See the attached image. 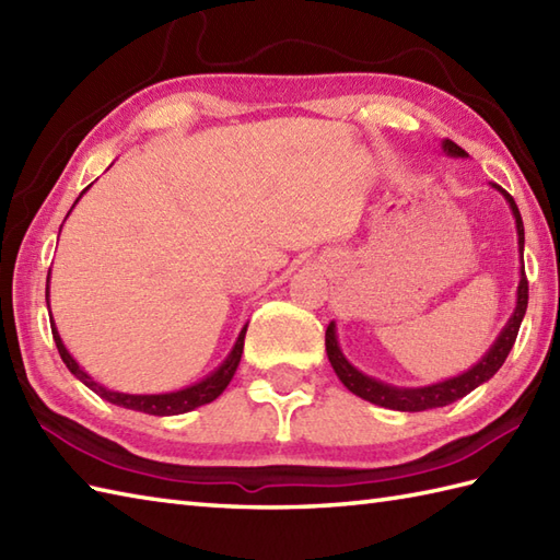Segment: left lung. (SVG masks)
<instances>
[{
	"label": "left lung",
	"mask_w": 560,
	"mask_h": 560,
	"mask_svg": "<svg viewBox=\"0 0 560 560\" xmlns=\"http://www.w3.org/2000/svg\"><path fill=\"white\" fill-rule=\"evenodd\" d=\"M443 149L450 153V156H467V151L457 147L452 139L443 141ZM498 189L505 195V199L510 201V209H513V213H515L520 253H522V249H525V225H522L520 209L515 205V199L510 197L503 187H498ZM527 301H529V281L525 277V267H522V279L517 287V307H515L513 317H510V323L505 325V329L501 331V337L495 339L493 349L486 353L483 359L471 368V371H467L459 377L445 380V383H438L431 387H419V389H399V387H389V385L377 383V380L363 375L361 371H355V368L347 359H343V353L339 351V343H337L335 325L331 323L325 331V347H327L329 363H331V368H335V373L339 375L341 383L347 385V389H351L355 397L377 404V407L397 409V411H425V409L445 407V404L457 401L464 395H469L471 389H477L481 383H486V380L493 377L498 373V368L505 363L508 353H510V349H513V343L517 339L522 317H525V311H527Z\"/></svg>",
	"instance_id": "obj_1"
}]
</instances>
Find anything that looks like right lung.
I'll return each mask as SVG.
<instances>
[{
	"label": "right lung",
	"instance_id": "obj_1",
	"mask_svg": "<svg viewBox=\"0 0 560 560\" xmlns=\"http://www.w3.org/2000/svg\"><path fill=\"white\" fill-rule=\"evenodd\" d=\"M47 281H50V277H47ZM50 327H52V339L57 343V351H59V355H62V361L71 371V375H77L83 385L91 387L98 397L108 399L110 404H117V407H125V409H132V411H144V413H151V416L185 413V411H192V409L201 407V404H209V401L217 399L221 392L229 387V383L235 375V368H237V363H241L245 331H247V327L241 331V337H237L231 355L223 361L219 371H213L209 377L201 380V383L187 387V389H180V392H171V395H122V392H110V389L101 387L98 383H93V380L81 371L79 363L71 359L69 351L65 349V343H62V339H59L57 329H55V323H50Z\"/></svg>",
	"mask_w": 560,
	"mask_h": 560
}]
</instances>
